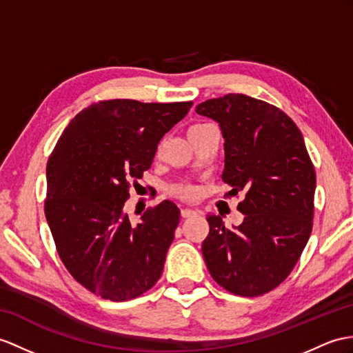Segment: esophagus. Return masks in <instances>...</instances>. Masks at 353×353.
I'll return each instance as SVG.
<instances>
[{
  "instance_id": "esophagus-1",
  "label": "esophagus",
  "mask_w": 353,
  "mask_h": 353,
  "mask_svg": "<svg viewBox=\"0 0 353 353\" xmlns=\"http://www.w3.org/2000/svg\"><path fill=\"white\" fill-rule=\"evenodd\" d=\"M196 211H193V210H188V208H183L181 210V216L184 217V219H187V217H193V216H196Z\"/></svg>"
}]
</instances>
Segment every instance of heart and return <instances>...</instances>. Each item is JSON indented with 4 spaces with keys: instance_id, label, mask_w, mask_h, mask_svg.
Here are the masks:
<instances>
[{
    "instance_id": "1",
    "label": "heart",
    "mask_w": 353,
    "mask_h": 353,
    "mask_svg": "<svg viewBox=\"0 0 353 353\" xmlns=\"http://www.w3.org/2000/svg\"><path fill=\"white\" fill-rule=\"evenodd\" d=\"M202 125H206V124H196V125L190 127V130H188V132H192V130H194V128H199ZM170 192L174 193L175 196L181 197V199H185V201L192 199V197H194V193H196L194 187L193 185H188V184H176V185H174V187L170 188Z\"/></svg>"
}]
</instances>
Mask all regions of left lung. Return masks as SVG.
Here are the masks:
<instances>
[{
    "label": "left lung",
    "mask_w": 353,
    "mask_h": 353,
    "mask_svg": "<svg viewBox=\"0 0 353 353\" xmlns=\"http://www.w3.org/2000/svg\"><path fill=\"white\" fill-rule=\"evenodd\" d=\"M225 137L221 179L236 196L239 226L208 216L202 254L211 277L239 296H259L288 279L310 238L316 172L299 128L270 103L226 94L196 106Z\"/></svg>",
    "instance_id": "left-lung-1"
}]
</instances>
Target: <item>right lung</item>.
<instances>
[{
    "label": "right lung",
    "instance_id": "add662e5",
    "mask_svg": "<svg viewBox=\"0 0 353 353\" xmlns=\"http://www.w3.org/2000/svg\"><path fill=\"white\" fill-rule=\"evenodd\" d=\"M193 101L92 103L63 132L46 168L45 216L57 252L72 277L103 299H134L159 281L179 223L163 201L133 223L125 202L161 137Z\"/></svg>",
    "mask_w": 353,
    "mask_h": 353
}]
</instances>
